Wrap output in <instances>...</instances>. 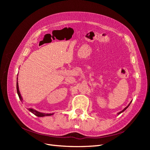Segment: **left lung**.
<instances>
[{"label": "left lung", "instance_id": "left-lung-1", "mask_svg": "<svg viewBox=\"0 0 150 150\" xmlns=\"http://www.w3.org/2000/svg\"><path fill=\"white\" fill-rule=\"evenodd\" d=\"M131 102H130V103H129V104H128V106H126V108H124V109H123V110H122V111H120V112H118V113H117V115H120V114H121V112H123V111H125V110H126V109H127V108H128V106H129V104H131Z\"/></svg>", "mask_w": 150, "mask_h": 150}]
</instances>
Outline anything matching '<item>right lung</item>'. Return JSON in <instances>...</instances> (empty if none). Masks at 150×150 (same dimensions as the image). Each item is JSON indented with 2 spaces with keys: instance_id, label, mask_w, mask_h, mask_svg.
Segmentation results:
<instances>
[{
  "instance_id": "add662e5",
  "label": "right lung",
  "mask_w": 150,
  "mask_h": 150,
  "mask_svg": "<svg viewBox=\"0 0 150 150\" xmlns=\"http://www.w3.org/2000/svg\"><path fill=\"white\" fill-rule=\"evenodd\" d=\"M17 76H18V74H17ZM17 81H18V77H17ZM17 94H18V96H19V99H20V100L22 102V100H23V99H22V96H21V93H20V91H19V84H18V81L17 82ZM28 110L29 111H30L32 113H33L34 115H35V116H38V117H44V116H51V115H54V113H49V114H48V113H44V112H39V111H36V110H34L33 108H28Z\"/></svg>"
}]
</instances>
